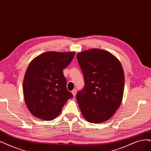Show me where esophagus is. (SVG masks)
Returning a JSON list of instances; mask_svg holds the SVG:
<instances>
[{
	"label": "esophagus",
	"mask_w": 151,
	"mask_h": 151,
	"mask_svg": "<svg viewBox=\"0 0 151 151\" xmlns=\"http://www.w3.org/2000/svg\"><path fill=\"white\" fill-rule=\"evenodd\" d=\"M71 93L73 94V96H75L76 94V89H74V90L71 91Z\"/></svg>",
	"instance_id": "1"
}]
</instances>
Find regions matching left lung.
<instances>
[{
    "label": "left lung",
    "instance_id": "1",
    "mask_svg": "<svg viewBox=\"0 0 151 151\" xmlns=\"http://www.w3.org/2000/svg\"><path fill=\"white\" fill-rule=\"evenodd\" d=\"M76 58L85 86L76 94L84 118L101 123L112 117L120 106L124 89V74L119 61L106 50L94 48L78 53Z\"/></svg>",
    "mask_w": 151,
    "mask_h": 151
}]
</instances>
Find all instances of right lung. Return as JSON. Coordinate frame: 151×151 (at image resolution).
Listing matches in <instances>:
<instances>
[{
	"label": "right lung",
	"instance_id": "right-lung-1",
	"mask_svg": "<svg viewBox=\"0 0 151 151\" xmlns=\"http://www.w3.org/2000/svg\"><path fill=\"white\" fill-rule=\"evenodd\" d=\"M75 55V52H45L28 66L23 83L24 99L27 108L36 118L54 119L68 99L73 97L67 90L63 71Z\"/></svg>",
	"mask_w": 151,
	"mask_h": 151
}]
</instances>
